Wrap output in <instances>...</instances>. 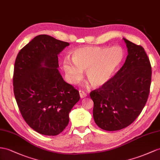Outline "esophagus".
<instances>
[{
    "instance_id": "34e87169",
    "label": "esophagus",
    "mask_w": 160,
    "mask_h": 160,
    "mask_svg": "<svg viewBox=\"0 0 160 160\" xmlns=\"http://www.w3.org/2000/svg\"><path fill=\"white\" fill-rule=\"evenodd\" d=\"M79 93H80V97L81 99H82V98H84V97L87 96V93L84 92L83 91H81V90H80V91H79Z\"/></svg>"
}]
</instances>
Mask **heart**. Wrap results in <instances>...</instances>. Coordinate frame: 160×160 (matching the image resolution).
I'll use <instances>...</instances> for the list:
<instances>
[{
	"mask_svg": "<svg viewBox=\"0 0 160 160\" xmlns=\"http://www.w3.org/2000/svg\"><path fill=\"white\" fill-rule=\"evenodd\" d=\"M71 56L72 61L67 57L63 61V68L69 82L77 84L86 70V76L92 87L100 88L112 79L124 59L125 52L118 45L87 46L73 49Z\"/></svg>",
	"mask_w": 160,
	"mask_h": 160,
	"instance_id": "b5f03b06",
	"label": "heart"
}]
</instances>
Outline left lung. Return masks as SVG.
<instances>
[{"label": "left lung", "mask_w": 160, "mask_h": 160, "mask_svg": "<svg viewBox=\"0 0 160 160\" xmlns=\"http://www.w3.org/2000/svg\"><path fill=\"white\" fill-rule=\"evenodd\" d=\"M128 48L124 64L104 87L93 91V118L101 129L124 128L136 120L148 99L151 67L141 46L123 38Z\"/></svg>", "instance_id": "obj_1"}]
</instances>
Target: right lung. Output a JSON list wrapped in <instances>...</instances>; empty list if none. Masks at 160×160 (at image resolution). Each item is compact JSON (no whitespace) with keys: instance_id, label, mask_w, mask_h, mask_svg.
<instances>
[{"instance_id":"obj_1","label":"right lung","mask_w":160,"mask_h":160,"mask_svg":"<svg viewBox=\"0 0 160 160\" xmlns=\"http://www.w3.org/2000/svg\"><path fill=\"white\" fill-rule=\"evenodd\" d=\"M69 44L42 34L22 48L16 57L13 91L24 120L36 132L60 134L69 113L80 100L78 91L65 82L59 71L58 55Z\"/></svg>"}]
</instances>
